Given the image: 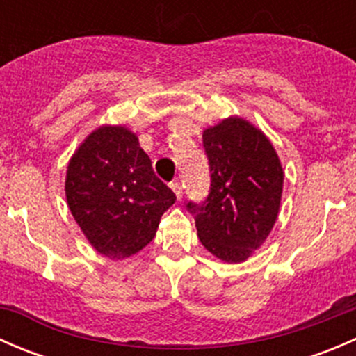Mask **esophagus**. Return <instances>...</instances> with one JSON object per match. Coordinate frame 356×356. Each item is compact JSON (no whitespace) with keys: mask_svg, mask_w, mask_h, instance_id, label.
<instances>
[{"mask_svg":"<svg viewBox=\"0 0 356 356\" xmlns=\"http://www.w3.org/2000/svg\"><path fill=\"white\" fill-rule=\"evenodd\" d=\"M170 188L174 189V193H175V196H177V200H181L182 198V184L179 181H174V182H170Z\"/></svg>","mask_w":356,"mask_h":356,"instance_id":"1","label":"esophagus"}]
</instances>
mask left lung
Returning <instances> with one entry per match:
<instances>
[{
	"label": "left lung",
	"instance_id": "8db88e82",
	"mask_svg": "<svg viewBox=\"0 0 356 356\" xmlns=\"http://www.w3.org/2000/svg\"><path fill=\"white\" fill-rule=\"evenodd\" d=\"M210 191L188 201L201 245L220 260L239 264L260 248L275 224L282 167L264 132L231 117L203 132Z\"/></svg>",
	"mask_w": 356,
	"mask_h": 356
}]
</instances>
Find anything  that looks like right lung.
Returning <instances> with one entry per match:
<instances>
[{"label": "right lung", "mask_w": 356, "mask_h": 356, "mask_svg": "<svg viewBox=\"0 0 356 356\" xmlns=\"http://www.w3.org/2000/svg\"><path fill=\"white\" fill-rule=\"evenodd\" d=\"M65 193L72 215L92 246L127 258L153 238L175 195L125 127H99L68 163Z\"/></svg>", "instance_id": "add662e5"}]
</instances>
